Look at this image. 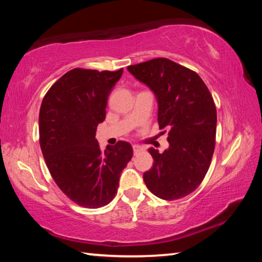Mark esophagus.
I'll return each instance as SVG.
<instances>
[{
  "label": "esophagus",
  "instance_id": "obj_1",
  "mask_svg": "<svg viewBox=\"0 0 262 262\" xmlns=\"http://www.w3.org/2000/svg\"><path fill=\"white\" fill-rule=\"evenodd\" d=\"M143 149L141 147V145H137V144H134L133 145V150H134V154H137L139 151H141V150Z\"/></svg>",
  "mask_w": 262,
  "mask_h": 262
}]
</instances>
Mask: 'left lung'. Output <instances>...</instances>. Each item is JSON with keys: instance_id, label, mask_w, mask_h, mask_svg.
<instances>
[{"instance_id": "1", "label": "left lung", "mask_w": 262, "mask_h": 262, "mask_svg": "<svg viewBox=\"0 0 262 262\" xmlns=\"http://www.w3.org/2000/svg\"><path fill=\"white\" fill-rule=\"evenodd\" d=\"M127 69L154 91L159 128L168 129V149L163 154L149 149L154 166L144 172V183L163 200L187 196L202 183L215 150L214 99L196 73L165 57L128 66Z\"/></svg>"}]
</instances>
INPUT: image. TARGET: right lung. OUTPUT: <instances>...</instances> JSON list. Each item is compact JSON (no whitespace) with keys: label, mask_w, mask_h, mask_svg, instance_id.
<instances>
[{"label":"right lung","mask_w":262,"mask_h":262,"mask_svg":"<svg viewBox=\"0 0 262 262\" xmlns=\"http://www.w3.org/2000/svg\"><path fill=\"white\" fill-rule=\"evenodd\" d=\"M122 72L72 69L53 84L40 106L39 142L46 165L62 192L84 208L96 209L113 200L120 173L133 157L128 142L103 151L96 140Z\"/></svg>","instance_id":"right-lung-1"}]
</instances>
